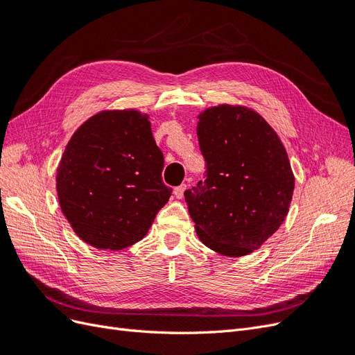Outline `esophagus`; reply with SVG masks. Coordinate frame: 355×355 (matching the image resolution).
I'll return each mask as SVG.
<instances>
[{"mask_svg": "<svg viewBox=\"0 0 355 355\" xmlns=\"http://www.w3.org/2000/svg\"><path fill=\"white\" fill-rule=\"evenodd\" d=\"M185 189H187V185H185V184H182V185L176 187V188L173 189V194H175V197L180 200L182 197H184V192H185Z\"/></svg>", "mask_w": 355, "mask_h": 355, "instance_id": "esophagus-1", "label": "esophagus"}]
</instances>
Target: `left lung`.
<instances>
[{
    "label": "left lung",
    "mask_w": 355,
    "mask_h": 355,
    "mask_svg": "<svg viewBox=\"0 0 355 355\" xmlns=\"http://www.w3.org/2000/svg\"><path fill=\"white\" fill-rule=\"evenodd\" d=\"M197 136L206 175L185 191L198 239L225 256L249 254L284 222L295 178L280 137L243 106L200 114Z\"/></svg>",
    "instance_id": "8db88e82"
}]
</instances>
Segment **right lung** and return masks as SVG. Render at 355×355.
Returning <instances> with one entry per match:
<instances>
[{"instance_id": "add662e5", "label": "right lung", "mask_w": 355, "mask_h": 355, "mask_svg": "<svg viewBox=\"0 0 355 355\" xmlns=\"http://www.w3.org/2000/svg\"><path fill=\"white\" fill-rule=\"evenodd\" d=\"M163 167L148 115L135 110L96 114L62 155L60 209L83 241L102 250L125 249L145 237L171 196Z\"/></svg>"}]
</instances>
